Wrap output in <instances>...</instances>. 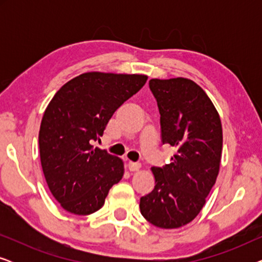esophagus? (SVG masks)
<instances>
[{
    "mask_svg": "<svg viewBox=\"0 0 262 262\" xmlns=\"http://www.w3.org/2000/svg\"><path fill=\"white\" fill-rule=\"evenodd\" d=\"M141 167H142V164L139 162H132V161L128 162V169H130L131 171L139 170V169H141Z\"/></svg>",
    "mask_w": 262,
    "mask_h": 262,
    "instance_id": "esophagus-1",
    "label": "esophagus"
}]
</instances>
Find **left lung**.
Wrapping results in <instances>:
<instances>
[{
  "label": "left lung",
  "instance_id": "8db88e82",
  "mask_svg": "<svg viewBox=\"0 0 262 262\" xmlns=\"http://www.w3.org/2000/svg\"><path fill=\"white\" fill-rule=\"evenodd\" d=\"M149 87L161 114L162 143L175 146L177 154L163 168H151L155 188L142 196L139 209L155 227L177 229L198 216L216 184L222 123L212 101L192 80L151 78Z\"/></svg>",
  "mask_w": 262,
  "mask_h": 262
}]
</instances>
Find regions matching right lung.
<instances>
[{
    "label": "right lung",
    "instance_id": "1",
    "mask_svg": "<svg viewBox=\"0 0 262 262\" xmlns=\"http://www.w3.org/2000/svg\"><path fill=\"white\" fill-rule=\"evenodd\" d=\"M146 80L138 74L84 73L67 82L46 107L39 130L41 168L52 195L68 212H96L123 178V160L92 144Z\"/></svg>",
    "mask_w": 262,
    "mask_h": 262
}]
</instances>
